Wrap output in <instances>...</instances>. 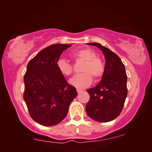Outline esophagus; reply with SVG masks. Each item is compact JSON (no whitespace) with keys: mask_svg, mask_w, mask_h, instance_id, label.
Here are the masks:
<instances>
[{"mask_svg":"<svg viewBox=\"0 0 152 152\" xmlns=\"http://www.w3.org/2000/svg\"><path fill=\"white\" fill-rule=\"evenodd\" d=\"M76 91H77V92H78V93H80L83 90H82V89H76Z\"/></svg>","mask_w":152,"mask_h":152,"instance_id":"34e87169","label":"esophagus"}]
</instances>
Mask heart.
<instances>
[{
  "label": "heart",
  "instance_id": "obj_1",
  "mask_svg": "<svg viewBox=\"0 0 152 152\" xmlns=\"http://www.w3.org/2000/svg\"><path fill=\"white\" fill-rule=\"evenodd\" d=\"M72 56L76 59L84 61L80 71L83 72L74 76L69 80L70 84L78 89H83L89 86L92 83V77L98 80L103 76L104 64L103 61L96 56L93 50L89 48H82L74 51ZM56 67L58 71L64 76H69L73 73V66L64 58H59L56 62Z\"/></svg>",
  "mask_w": 152,
  "mask_h": 152
}]
</instances>
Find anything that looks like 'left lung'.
<instances>
[{"label":"left lung","mask_w":152,"mask_h":152,"mask_svg":"<svg viewBox=\"0 0 152 152\" xmlns=\"http://www.w3.org/2000/svg\"><path fill=\"white\" fill-rule=\"evenodd\" d=\"M88 45L98 47L103 53L105 69L100 82L87 90L90 98L85 110L91 119L107 123L117 118L123 110L127 96V74L116 54L97 42Z\"/></svg>","instance_id":"1"}]
</instances>
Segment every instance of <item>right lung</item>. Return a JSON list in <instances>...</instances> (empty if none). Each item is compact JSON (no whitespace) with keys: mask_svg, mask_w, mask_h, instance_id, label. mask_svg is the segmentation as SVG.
<instances>
[{"mask_svg":"<svg viewBox=\"0 0 152 152\" xmlns=\"http://www.w3.org/2000/svg\"><path fill=\"white\" fill-rule=\"evenodd\" d=\"M71 45L66 44L47 47L27 65L23 98L31 118L43 126L61 123L77 96L75 87L67 82L56 67L60 56Z\"/></svg>","mask_w":152,"mask_h":152,"instance_id":"1","label":"right lung"}]
</instances>
